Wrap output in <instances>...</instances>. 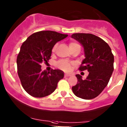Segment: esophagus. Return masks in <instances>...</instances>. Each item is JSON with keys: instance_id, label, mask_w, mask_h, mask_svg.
Returning <instances> with one entry per match:
<instances>
[{"instance_id": "34e87169", "label": "esophagus", "mask_w": 127, "mask_h": 127, "mask_svg": "<svg viewBox=\"0 0 127 127\" xmlns=\"http://www.w3.org/2000/svg\"><path fill=\"white\" fill-rule=\"evenodd\" d=\"M71 76L70 74H69V73H65L64 74V77H68V76Z\"/></svg>"}]
</instances>
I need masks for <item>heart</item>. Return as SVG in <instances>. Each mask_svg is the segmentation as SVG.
<instances>
[{"label": "heart", "instance_id": "b5f03b06", "mask_svg": "<svg viewBox=\"0 0 127 127\" xmlns=\"http://www.w3.org/2000/svg\"><path fill=\"white\" fill-rule=\"evenodd\" d=\"M78 45H79V44H78L77 43H74V42H70L69 43V48L70 49L73 48V47L75 46H78ZM57 46H58V44H55V45L54 46V47H53L52 49V52H54L55 51H56ZM57 66L58 68L62 69V70L64 71H69L70 69L71 63L70 62H69V61L66 60H60L57 63Z\"/></svg>", "mask_w": 127, "mask_h": 127}]
</instances>
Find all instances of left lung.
Wrapping results in <instances>:
<instances>
[{
	"label": "left lung",
	"instance_id": "left-lung-1",
	"mask_svg": "<svg viewBox=\"0 0 127 127\" xmlns=\"http://www.w3.org/2000/svg\"><path fill=\"white\" fill-rule=\"evenodd\" d=\"M71 37L84 48L85 58L79 69L89 72L84 80L80 75H76L78 83L72 87V91L77 97L92 99L97 96L108 84L114 70V56L108 44L95 35L76 33Z\"/></svg>",
	"mask_w": 127,
	"mask_h": 127
}]
</instances>
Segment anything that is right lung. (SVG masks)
I'll use <instances>...</instances> for the list:
<instances>
[{"mask_svg":"<svg viewBox=\"0 0 127 127\" xmlns=\"http://www.w3.org/2000/svg\"><path fill=\"white\" fill-rule=\"evenodd\" d=\"M67 36L52 31H39L30 35L22 44L17 58L18 75L22 87L31 96L43 97L49 95L63 78L64 73L62 70L42 71L40 64L43 61L48 62L54 46Z\"/></svg>","mask_w":127,"mask_h":127,"instance_id":"add662e5","label":"right lung"}]
</instances>
